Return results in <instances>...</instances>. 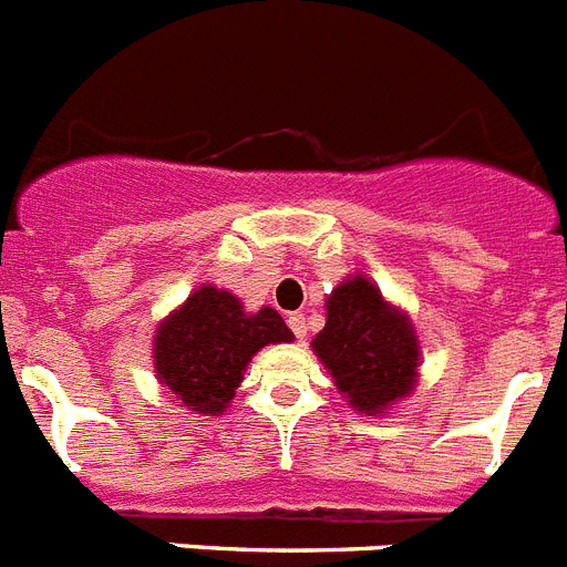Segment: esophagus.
<instances>
[{
	"instance_id": "esophagus-1",
	"label": "esophagus",
	"mask_w": 567,
	"mask_h": 567,
	"mask_svg": "<svg viewBox=\"0 0 567 567\" xmlns=\"http://www.w3.org/2000/svg\"><path fill=\"white\" fill-rule=\"evenodd\" d=\"M289 329H292L295 332V338L298 340H303L307 338V332H309V327H307V318H303V315H289Z\"/></svg>"
}]
</instances>
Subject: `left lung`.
I'll use <instances>...</instances> for the list:
<instances>
[{
	"label": "left lung",
	"instance_id": "8db88e82",
	"mask_svg": "<svg viewBox=\"0 0 567 567\" xmlns=\"http://www.w3.org/2000/svg\"><path fill=\"white\" fill-rule=\"evenodd\" d=\"M312 352L346 403L369 417H383L417 389V329L360 272L340 280L327 298V327L315 334Z\"/></svg>",
	"mask_w": 567,
	"mask_h": 567
}]
</instances>
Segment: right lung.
<instances>
[{
	"label": "right lung",
	"instance_id": "add662e5",
	"mask_svg": "<svg viewBox=\"0 0 567 567\" xmlns=\"http://www.w3.org/2000/svg\"><path fill=\"white\" fill-rule=\"evenodd\" d=\"M292 340L272 307L247 312L238 295L202 284L155 329V380L189 412L218 417L233 403L249 360L264 346Z\"/></svg>",
	"mask_w": 567,
	"mask_h": 567
}]
</instances>
